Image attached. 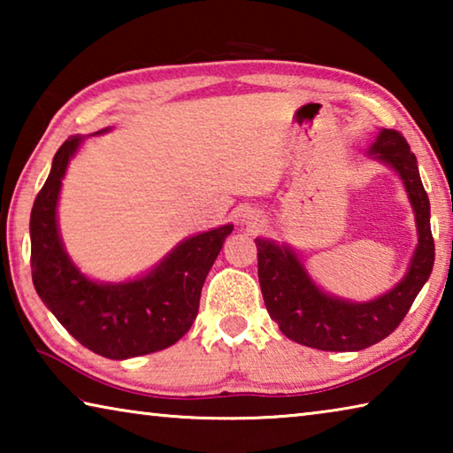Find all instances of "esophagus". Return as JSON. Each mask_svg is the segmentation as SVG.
<instances>
[{"mask_svg":"<svg viewBox=\"0 0 453 453\" xmlns=\"http://www.w3.org/2000/svg\"><path fill=\"white\" fill-rule=\"evenodd\" d=\"M242 221H245V224H248L250 227H256L259 219H257V216H254V213L248 211V213H243V219Z\"/></svg>","mask_w":453,"mask_h":453,"instance_id":"obj_1","label":"esophagus"}]
</instances>
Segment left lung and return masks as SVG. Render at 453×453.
<instances>
[{
    "label": "left lung",
    "instance_id": "1",
    "mask_svg": "<svg viewBox=\"0 0 453 453\" xmlns=\"http://www.w3.org/2000/svg\"><path fill=\"white\" fill-rule=\"evenodd\" d=\"M367 156L397 173L416 218L418 245L403 278L392 289L367 302L332 296L313 281L291 245L256 237L257 278L267 313L283 335L302 346L359 351L381 342L400 326L432 273L435 245L429 229V199L416 156L395 129H380Z\"/></svg>",
    "mask_w": 453,
    "mask_h": 453
}]
</instances>
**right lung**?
I'll list each match as a JSON object with an SVG mask.
<instances>
[{"label": "right lung", "instance_id": "right-lung-1", "mask_svg": "<svg viewBox=\"0 0 453 453\" xmlns=\"http://www.w3.org/2000/svg\"><path fill=\"white\" fill-rule=\"evenodd\" d=\"M105 132L110 127L96 134ZM86 137L72 135L61 145L34 202L29 219L34 286L45 308L94 354L110 359L153 354L180 342L194 324L203 281L234 224L186 237L162 262L132 280H91L65 251L58 226L61 181Z\"/></svg>", "mask_w": 453, "mask_h": 453}]
</instances>
